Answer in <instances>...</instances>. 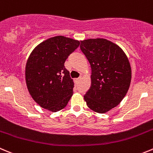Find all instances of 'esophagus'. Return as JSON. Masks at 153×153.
<instances>
[{
	"mask_svg": "<svg viewBox=\"0 0 153 153\" xmlns=\"http://www.w3.org/2000/svg\"><path fill=\"white\" fill-rule=\"evenodd\" d=\"M80 79H81V77H80V78H75V82H78V81H80Z\"/></svg>",
	"mask_w": 153,
	"mask_h": 153,
	"instance_id": "34e87169",
	"label": "esophagus"
}]
</instances>
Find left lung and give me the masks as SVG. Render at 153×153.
Wrapping results in <instances>:
<instances>
[{
	"label": "left lung",
	"instance_id": "8db88e82",
	"mask_svg": "<svg viewBox=\"0 0 153 153\" xmlns=\"http://www.w3.org/2000/svg\"><path fill=\"white\" fill-rule=\"evenodd\" d=\"M80 48L91 67V85L84 99L93 111L105 113L117 106L129 89V60L122 48L104 38L81 41Z\"/></svg>",
	"mask_w": 153,
	"mask_h": 153
}]
</instances>
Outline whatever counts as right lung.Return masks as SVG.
<instances>
[{
	"label": "right lung",
	"instance_id": "right-lung-1",
	"mask_svg": "<svg viewBox=\"0 0 153 153\" xmlns=\"http://www.w3.org/2000/svg\"><path fill=\"white\" fill-rule=\"evenodd\" d=\"M80 41L56 36L32 51L25 65V81L30 95L41 107L58 112L73 94L74 82L64 63Z\"/></svg>",
	"mask_w": 153,
	"mask_h": 153
}]
</instances>
